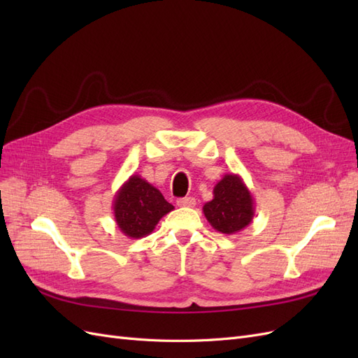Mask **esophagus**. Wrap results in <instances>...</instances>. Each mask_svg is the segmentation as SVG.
I'll list each match as a JSON object with an SVG mask.
<instances>
[{
    "label": "esophagus",
    "instance_id": "34e87169",
    "mask_svg": "<svg viewBox=\"0 0 358 358\" xmlns=\"http://www.w3.org/2000/svg\"><path fill=\"white\" fill-rule=\"evenodd\" d=\"M178 206L180 208H194L196 206V199L194 197H183V199H178Z\"/></svg>",
    "mask_w": 358,
    "mask_h": 358
}]
</instances>
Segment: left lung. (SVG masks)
<instances>
[{
  "label": "left lung",
  "mask_w": 358,
  "mask_h": 358,
  "mask_svg": "<svg viewBox=\"0 0 358 358\" xmlns=\"http://www.w3.org/2000/svg\"><path fill=\"white\" fill-rule=\"evenodd\" d=\"M203 213L216 231L236 234L254 220V197L239 175L227 173L215 185L213 199L203 206Z\"/></svg>",
  "instance_id": "obj_1"
}]
</instances>
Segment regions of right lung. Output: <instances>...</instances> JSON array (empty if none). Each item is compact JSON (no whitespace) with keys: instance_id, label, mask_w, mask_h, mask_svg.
<instances>
[{"instance_id":"add662e5","label":"right lung","mask_w":358,"mask_h":358,"mask_svg":"<svg viewBox=\"0 0 358 358\" xmlns=\"http://www.w3.org/2000/svg\"><path fill=\"white\" fill-rule=\"evenodd\" d=\"M175 209L164 196L138 175L129 176L113 199L117 229L129 239H140L155 230L162 216Z\"/></svg>"}]
</instances>
